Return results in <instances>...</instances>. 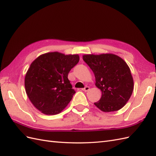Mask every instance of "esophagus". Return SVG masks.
Returning <instances> with one entry per match:
<instances>
[{
    "mask_svg": "<svg viewBox=\"0 0 156 156\" xmlns=\"http://www.w3.org/2000/svg\"><path fill=\"white\" fill-rule=\"evenodd\" d=\"M89 90H90V87L89 86H86L85 88L82 89V90H83V91H84V92H88Z\"/></svg>",
    "mask_w": 156,
    "mask_h": 156,
    "instance_id": "1",
    "label": "esophagus"
}]
</instances>
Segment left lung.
Here are the masks:
<instances>
[{
    "instance_id": "obj_1",
    "label": "left lung",
    "mask_w": 156,
    "mask_h": 156,
    "mask_svg": "<svg viewBox=\"0 0 156 156\" xmlns=\"http://www.w3.org/2000/svg\"><path fill=\"white\" fill-rule=\"evenodd\" d=\"M82 57L94 74L96 86L102 91V97L95 106L104 112L120 110L133 90V80L127 63L111 53L84 54Z\"/></svg>"
}]
</instances>
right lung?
Returning <instances> with one entry per match:
<instances>
[{"label":"right lung","mask_w":156,"mask_h":156,"mask_svg":"<svg viewBox=\"0 0 156 156\" xmlns=\"http://www.w3.org/2000/svg\"><path fill=\"white\" fill-rule=\"evenodd\" d=\"M79 60L78 54L52 52L41 54L31 63L25 76V90L42 114H59L70 102L76 92L68 74Z\"/></svg>","instance_id":"add662e5"}]
</instances>
